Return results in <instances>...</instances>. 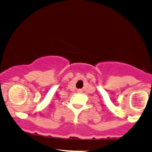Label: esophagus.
Instances as JSON below:
<instances>
[{
  "mask_svg": "<svg viewBox=\"0 0 152 152\" xmlns=\"http://www.w3.org/2000/svg\"><path fill=\"white\" fill-rule=\"evenodd\" d=\"M79 92H81V90H79Z\"/></svg>",
  "mask_w": 152,
  "mask_h": 152,
  "instance_id": "1",
  "label": "esophagus"
}]
</instances>
